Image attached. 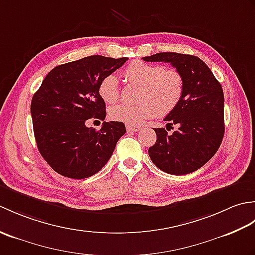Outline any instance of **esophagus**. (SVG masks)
<instances>
[{
	"instance_id": "obj_1",
	"label": "esophagus",
	"mask_w": 255,
	"mask_h": 255,
	"mask_svg": "<svg viewBox=\"0 0 255 255\" xmlns=\"http://www.w3.org/2000/svg\"><path fill=\"white\" fill-rule=\"evenodd\" d=\"M126 128L128 131H136L137 132L139 130H141V127L134 126V125H126Z\"/></svg>"
}]
</instances>
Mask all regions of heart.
Here are the masks:
<instances>
[{"mask_svg":"<svg viewBox=\"0 0 255 255\" xmlns=\"http://www.w3.org/2000/svg\"><path fill=\"white\" fill-rule=\"evenodd\" d=\"M128 82L140 85L138 104H118L113 106L110 116L114 121L128 125H140L158 115H167L180 103L184 82L181 73L174 69H164L159 64L141 60L130 62L124 70ZM99 94L107 104L117 102L119 97L118 80L108 74L101 80Z\"/></svg>","mask_w":255,"mask_h":255,"instance_id":"b5f03b06","label":"heart"}]
</instances>
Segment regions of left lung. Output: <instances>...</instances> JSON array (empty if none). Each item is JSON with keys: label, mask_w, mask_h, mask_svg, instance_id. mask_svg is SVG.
<instances>
[{"label": "left lung", "mask_w": 255, "mask_h": 255, "mask_svg": "<svg viewBox=\"0 0 255 255\" xmlns=\"http://www.w3.org/2000/svg\"><path fill=\"white\" fill-rule=\"evenodd\" d=\"M142 59L171 63L184 82L180 103L164 118L169 126L176 125L178 129L167 134L164 128H153L156 141L149 148L151 161L161 171L173 175L200 169L217 152L224 138L223 88L196 56L159 52Z\"/></svg>", "instance_id": "left-lung-1"}]
</instances>
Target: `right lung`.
I'll use <instances>...</instances> for the list:
<instances>
[{
  "label": "right lung",
  "mask_w": 255,
  "mask_h": 255,
  "mask_svg": "<svg viewBox=\"0 0 255 255\" xmlns=\"http://www.w3.org/2000/svg\"><path fill=\"white\" fill-rule=\"evenodd\" d=\"M128 58L90 56L53 68L32 96L30 113L38 150L59 174L75 180L102 170L126 132L122 122H104L100 130L86 127L90 118L104 121L101 80Z\"/></svg>",
  "instance_id": "obj_1"
}]
</instances>
